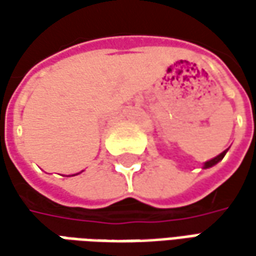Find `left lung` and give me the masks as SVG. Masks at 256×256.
I'll list each match as a JSON object with an SVG mask.
<instances>
[{"mask_svg":"<svg viewBox=\"0 0 256 256\" xmlns=\"http://www.w3.org/2000/svg\"><path fill=\"white\" fill-rule=\"evenodd\" d=\"M225 154H226V151H224V152L220 154L218 156H215V158H212L211 161H206V162H205V165H204V168H210V166H214L215 164L220 162V161H221L222 158L225 156Z\"/></svg>","mask_w":256,"mask_h":256,"instance_id":"1","label":"left lung"}]
</instances>
